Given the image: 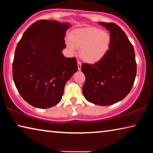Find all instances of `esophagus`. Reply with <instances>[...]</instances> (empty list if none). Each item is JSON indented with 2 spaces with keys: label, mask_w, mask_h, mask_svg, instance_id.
<instances>
[{
  "label": "esophagus",
  "mask_w": 153,
  "mask_h": 153,
  "mask_svg": "<svg viewBox=\"0 0 153 153\" xmlns=\"http://www.w3.org/2000/svg\"><path fill=\"white\" fill-rule=\"evenodd\" d=\"M81 67H82L81 61H77V68H78V70H81Z\"/></svg>",
  "instance_id": "34e87169"
}]
</instances>
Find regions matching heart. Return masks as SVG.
I'll return each instance as SVG.
<instances>
[{
	"mask_svg": "<svg viewBox=\"0 0 153 153\" xmlns=\"http://www.w3.org/2000/svg\"><path fill=\"white\" fill-rule=\"evenodd\" d=\"M111 36L107 31L97 27L79 29L71 33L67 45L71 51L81 48L80 55L90 63L102 59L107 53L111 45Z\"/></svg>",
	"mask_w": 153,
	"mask_h": 153,
	"instance_id": "heart-1",
	"label": "heart"
}]
</instances>
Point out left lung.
<instances>
[{
    "mask_svg": "<svg viewBox=\"0 0 153 153\" xmlns=\"http://www.w3.org/2000/svg\"><path fill=\"white\" fill-rule=\"evenodd\" d=\"M99 24L110 31L111 45L97 63H82L81 70L86 77L82 93L88 101L107 106L123 100L131 91L136 62L133 45L121 27L114 23Z\"/></svg>",
    "mask_w": 153,
    "mask_h": 153,
    "instance_id": "left-lung-1",
    "label": "left lung"
}]
</instances>
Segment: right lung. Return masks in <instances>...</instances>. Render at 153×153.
I'll list each match as a JSON object with an SVG mask.
<instances>
[{"mask_svg":"<svg viewBox=\"0 0 153 153\" xmlns=\"http://www.w3.org/2000/svg\"><path fill=\"white\" fill-rule=\"evenodd\" d=\"M69 27L56 21H37L17 43L13 78L22 97L33 107L46 108L57 105L66 82L77 71L76 59L62 53Z\"/></svg>","mask_w":153,"mask_h":153,"instance_id":"right-lung-1","label":"right lung"}]
</instances>
